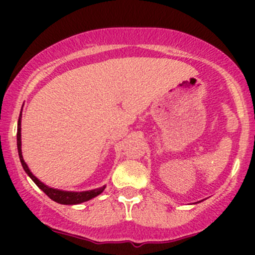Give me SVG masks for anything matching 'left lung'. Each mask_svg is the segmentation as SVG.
I'll use <instances>...</instances> for the list:
<instances>
[{"label": "left lung", "instance_id": "obj_1", "mask_svg": "<svg viewBox=\"0 0 255 255\" xmlns=\"http://www.w3.org/2000/svg\"><path fill=\"white\" fill-rule=\"evenodd\" d=\"M199 202H200V201H199Z\"/></svg>", "mask_w": 255, "mask_h": 255}]
</instances>
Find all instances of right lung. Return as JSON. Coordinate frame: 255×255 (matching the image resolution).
<instances>
[{
	"label": "right lung",
	"mask_w": 255,
	"mask_h": 255,
	"mask_svg": "<svg viewBox=\"0 0 255 255\" xmlns=\"http://www.w3.org/2000/svg\"><path fill=\"white\" fill-rule=\"evenodd\" d=\"M20 120H22V112H20L19 118H18V129H17V148H18V155H19L20 164H22L23 169L27 173V175L30 177V179L34 181V184L44 192L45 195H48V197H50L53 201L58 202V204L61 205H79L82 204V202H86L89 200L94 199V197L99 196L100 194H102L106 187V185L102 187H99V189L89 190V191H64V190L54 189V187H49L48 185H45L44 182L40 181L37 176L33 175L32 171L28 168L27 163L24 161L22 155V140H20Z\"/></svg>",
	"instance_id": "add662e5"
}]
</instances>
